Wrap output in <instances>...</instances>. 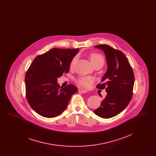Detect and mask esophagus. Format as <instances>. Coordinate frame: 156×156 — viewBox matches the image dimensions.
Segmentation results:
<instances>
[{
  "label": "esophagus",
  "mask_w": 156,
  "mask_h": 156,
  "mask_svg": "<svg viewBox=\"0 0 156 156\" xmlns=\"http://www.w3.org/2000/svg\"><path fill=\"white\" fill-rule=\"evenodd\" d=\"M88 91L86 90H83V89H79V92L81 93V94H84V93H87Z\"/></svg>",
  "instance_id": "1"
}]
</instances>
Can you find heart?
Listing matches in <instances>:
<instances>
[{
	"mask_svg": "<svg viewBox=\"0 0 156 156\" xmlns=\"http://www.w3.org/2000/svg\"><path fill=\"white\" fill-rule=\"evenodd\" d=\"M89 58L90 59V61L92 65L94 66V67L95 66H99L102 67L104 65V63H105L104 57L103 55H102L99 53L94 52L90 54L89 55ZM77 59H78V56L75 55L70 63L71 68L74 67L75 63ZM93 82H94L93 78L90 76H80L76 80V83L80 87L85 88H89L91 85V83Z\"/></svg>",
	"mask_w": 156,
	"mask_h": 156,
	"instance_id": "heart-1",
	"label": "heart"
}]
</instances>
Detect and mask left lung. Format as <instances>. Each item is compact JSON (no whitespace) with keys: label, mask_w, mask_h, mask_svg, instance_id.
Segmentation results:
<instances>
[{"label":"left lung","mask_w":156,"mask_h":156,"mask_svg":"<svg viewBox=\"0 0 156 156\" xmlns=\"http://www.w3.org/2000/svg\"><path fill=\"white\" fill-rule=\"evenodd\" d=\"M95 48L104 51L108 65L106 73L97 88H105L107 95L94 113L102 118H111L123 111L130 103L133 89L134 76L132 68L125 55L106 44Z\"/></svg>","instance_id":"obj_1"}]
</instances>
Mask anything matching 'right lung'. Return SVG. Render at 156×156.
<instances>
[{
  "instance_id": "right-lung-1",
  "label": "right lung",
  "mask_w": 156,
  "mask_h": 156,
  "mask_svg": "<svg viewBox=\"0 0 156 156\" xmlns=\"http://www.w3.org/2000/svg\"><path fill=\"white\" fill-rule=\"evenodd\" d=\"M79 51L54 48L37 56L25 76L26 94L31 108L45 118H54L66 109L71 96L77 92L74 85L60 87L57 78L68 73L70 63Z\"/></svg>"
}]
</instances>
